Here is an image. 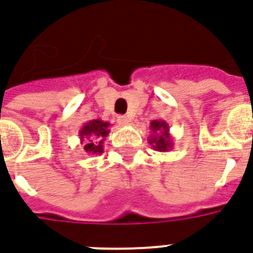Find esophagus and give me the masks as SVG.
Returning <instances> with one entry per match:
<instances>
[{
	"mask_svg": "<svg viewBox=\"0 0 253 253\" xmlns=\"http://www.w3.org/2000/svg\"><path fill=\"white\" fill-rule=\"evenodd\" d=\"M117 123H119L120 125H128L129 123H130V119L129 117H126V116H120L119 119H117Z\"/></svg>",
	"mask_w": 253,
	"mask_h": 253,
	"instance_id": "obj_1",
	"label": "esophagus"
}]
</instances>
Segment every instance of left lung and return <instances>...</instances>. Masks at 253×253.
<instances>
[{
    "instance_id": "obj_1",
    "label": "left lung",
    "mask_w": 253,
    "mask_h": 253,
    "mask_svg": "<svg viewBox=\"0 0 253 253\" xmlns=\"http://www.w3.org/2000/svg\"><path fill=\"white\" fill-rule=\"evenodd\" d=\"M149 129L152 133L148 143L158 152H169L174 147V137L169 133V126L165 120H152Z\"/></svg>"
}]
</instances>
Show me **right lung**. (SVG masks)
Masks as SVG:
<instances>
[{
	"mask_svg": "<svg viewBox=\"0 0 253 253\" xmlns=\"http://www.w3.org/2000/svg\"><path fill=\"white\" fill-rule=\"evenodd\" d=\"M110 123L102 120H90L79 129L81 144L88 155H99L104 152V141L109 134Z\"/></svg>",
	"mask_w": 253,
	"mask_h": 253,
	"instance_id": "obj_1",
	"label": "right lung"
}]
</instances>
